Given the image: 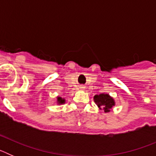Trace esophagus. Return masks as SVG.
<instances>
[{
	"instance_id": "obj_1",
	"label": "esophagus",
	"mask_w": 156,
	"mask_h": 156,
	"mask_svg": "<svg viewBox=\"0 0 156 156\" xmlns=\"http://www.w3.org/2000/svg\"><path fill=\"white\" fill-rule=\"evenodd\" d=\"M81 87V89H83V88H84V87Z\"/></svg>"
}]
</instances>
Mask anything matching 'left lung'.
Wrapping results in <instances>:
<instances>
[{
  "label": "left lung",
  "instance_id": "left-lung-1",
  "mask_svg": "<svg viewBox=\"0 0 156 156\" xmlns=\"http://www.w3.org/2000/svg\"><path fill=\"white\" fill-rule=\"evenodd\" d=\"M95 103L98 105L99 108H103L105 112H108L112 106L115 105V102L112 98H111L107 94H101L99 95H95L94 97Z\"/></svg>",
  "mask_w": 156,
  "mask_h": 156
}]
</instances>
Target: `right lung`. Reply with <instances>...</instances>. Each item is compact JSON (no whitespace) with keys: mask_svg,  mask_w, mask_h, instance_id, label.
Masks as SVG:
<instances>
[{"mask_svg":"<svg viewBox=\"0 0 156 156\" xmlns=\"http://www.w3.org/2000/svg\"><path fill=\"white\" fill-rule=\"evenodd\" d=\"M58 102L59 104H63V103H65V100L62 98L58 97Z\"/></svg>","mask_w":156,"mask_h":156,"instance_id":"right-lung-1","label":"right lung"}]
</instances>
